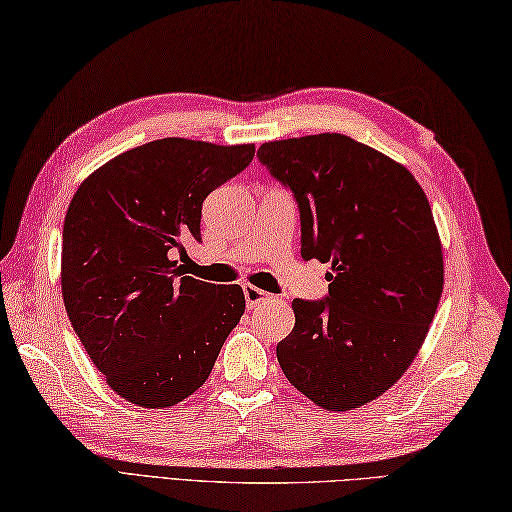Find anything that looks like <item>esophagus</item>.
Wrapping results in <instances>:
<instances>
[{
    "instance_id": "obj_1",
    "label": "esophagus",
    "mask_w": 512,
    "mask_h": 512,
    "mask_svg": "<svg viewBox=\"0 0 512 512\" xmlns=\"http://www.w3.org/2000/svg\"><path fill=\"white\" fill-rule=\"evenodd\" d=\"M243 294H245V302H247L249 309H254L256 305H260V302L269 300L267 291L258 289V287H254V285H245V287H243Z\"/></svg>"
}]
</instances>
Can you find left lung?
Segmentation results:
<instances>
[{"instance_id": "8db88e82", "label": "left lung", "mask_w": 512, "mask_h": 512, "mask_svg": "<svg viewBox=\"0 0 512 512\" xmlns=\"http://www.w3.org/2000/svg\"><path fill=\"white\" fill-rule=\"evenodd\" d=\"M258 159L289 187L300 254L331 265L329 296L291 302L280 369L327 411L378 398L411 367L444 287L440 234L404 165L336 132L269 141Z\"/></svg>"}]
</instances>
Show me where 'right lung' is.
<instances>
[{"instance_id": "1", "label": "right lung", "mask_w": 512, "mask_h": 512, "mask_svg": "<svg viewBox=\"0 0 512 512\" xmlns=\"http://www.w3.org/2000/svg\"><path fill=\"white\" fill-rule=\"evenodd\" d=\"M254 143L159 139L92 172L72 196L61 294L72 329L112 391L143 409L183 402L210 378L241 316L238 285L183 276L212 190L243 172Z\"/></svg>"}]
</instances>
